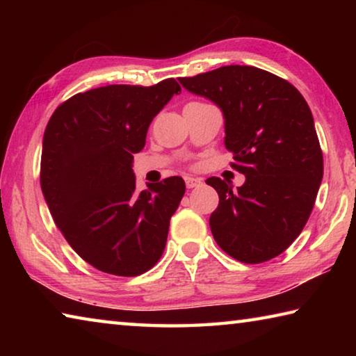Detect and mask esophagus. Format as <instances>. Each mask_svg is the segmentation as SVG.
I'll return each mask as SVG.
<instances>
[{"instance_id":"obj_1","label":"esophagus","mask_w":356,"mask_h":356,"mask_svg":"<svg viewBox=\"0 0 356 356\" xmlns=\"http://www.w3.org/2000/svg\"><path fill=\"white\" fill-rule=\"evenodd\" d=\"M201 184H202L201 179L193 177V176H185V185H186V188H195V186H200Z\"/></svg>"}]
</instances>
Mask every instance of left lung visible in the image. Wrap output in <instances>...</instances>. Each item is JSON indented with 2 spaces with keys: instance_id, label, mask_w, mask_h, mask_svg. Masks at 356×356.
<instances>
[{
  "instance_id": "1",
  "label": "left lung",
  "mask_w": 356,
  "mask_h": 356,
  "mask_svg": "<svg viewBox=\"0 0 356 356\" xmlns=\"http://www.w3.org/2000/svg\"><path fill=\"white\" fill-rule=\"evenodd\" d=\"M179 81L220 108L232 168L245 174L237 190L220 177L206 180L220 196L209 221L215 242L240 262L270 261L303 231L323 177L308 104L291 83L251 65Z\"/></svg>"
}]
</instances>
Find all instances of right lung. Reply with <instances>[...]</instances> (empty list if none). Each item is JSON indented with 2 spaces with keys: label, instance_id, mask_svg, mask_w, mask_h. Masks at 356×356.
<instances>
[{
  "label": "right lung",
  "instance_id": "right-lung-1",
  "mask_svg": "<svg viewBox=\"0 0 356 356\" xmlns=\"http://www.w3.org/2000/svg\"><path fill=\"white\" fill-rule=\"evenodd\" d=\"M179 92L174 78L110 84L74 95L48 120L42 193L69 245L100 272L138 276L163 254L185 182L168 177L138 191L131 166L152 119Z\"/></svg>",
  "mask_w": 356,
  "mask_h": 356
}]
</instances>
